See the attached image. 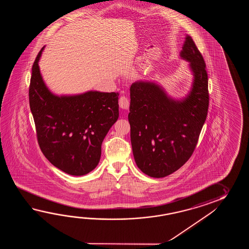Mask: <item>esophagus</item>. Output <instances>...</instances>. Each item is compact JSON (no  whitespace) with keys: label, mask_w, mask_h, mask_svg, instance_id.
<instances>
[{"label":"esophagus","mask_w":249,"mask_h":249,"mask_svg":"<svg viewBox=\"0 0 249 249\" xmlns=\"http://www.w3.org/2000/svg\"><path fill=\"white\" fill-rule=\"evenodd\" d=\"M119 106L123 109H128L130 106V101L126 96L123 95L119 98Z\"/></svg>","instance_id":"1"}]
</instances>
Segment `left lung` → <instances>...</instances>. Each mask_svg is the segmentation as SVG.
<instances>
[{
    "mask_svg": "<svg viewBox=\"0 0 249 249\" xmlns=\"http://www.w3.org/2000/svg\"><path fill=\"white\" fill-rule=\"evenodd\" d=\"M180 57L190 62L194 80L181 101L159 85L138 81L130 88L132 153L145 175L163 178L180 168L194 152L207 119L209 93L206 63L193 39L186 36Z\"/></svg>",
    "mask_w": 249,
    "mask_h": 249,
    "instance_id": "1",
    "label": "left lung"
}]
</instances>
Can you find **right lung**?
<instances>
[{"mask_svg":"<svg viewBox=\"0 0 249 249\" xmlns=\"http://www.w3.org/2000/svg\"><path fill=\"white\" fill-rule=\"evenodd\" d=\"M43 48L33 64L29 85L38 144L57 168L69 175H85L100 162L102 142L119 116V94L90 90L79 95H54L39 69Z\"/></svg>","mask_w":249,"mask_h":249,"instance_id":"obj_1","label":"right lung"}]
</instances>
